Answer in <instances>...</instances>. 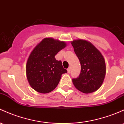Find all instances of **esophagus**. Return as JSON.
Instances as JSON below:
<instances>
[{
    "instance_id": "34e87169",
    "label": "esophagus",
    "mask_w": 124,
    "mask_h": 124,
    "mask_svg": "<svg viewBox=\"0 0 124 124\" xmlns=\"http://www.w3.org/2000/svg\"><path fill=\"white\" fill-rule=\"evenodd\" d=\"M67 71H68V73H70V68H68Z\"/></svg>"
}]
</instances>
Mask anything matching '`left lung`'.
Instances as JSON below:
<instances>
[{
	"label": "left lung",
	"mask_w": 124,
	"mask_h": 124,
	"mask_svg": "<svg viewBox=\"0 0 124 124\" xmlns=\"http://www.w3.org/2000/svg\"><path fill=\"white\" fill-rule=\"evenodd\" d=\"M81 63V73L73 79L75 87L84 93L97 91L104 82L106 75L105 59L101 52L90 42L83 39L71 41Z\"/></svg>",
	"instance_id": "8db88e82"
}]
</instances>
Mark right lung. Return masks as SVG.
Here are the masks:
<instances>
[{"instance_id": "right-lung-1", "label": "right lung", "mask_w": 124, "mask_h": 124, "mask_svg": "<svg viewBox=\"0 0 124 124\" xmlns=\"http://www.w3.org/2000/svg\"><path fill=\"white\" fill-rule=\"evenodd\" d=\"M67 44L52 38H45L38 43L28 57L26 72L28 82L32 88L42 93L55 89L62 75L67 72L62 62L55 55Z\"/></svg>"}]
</instances>
